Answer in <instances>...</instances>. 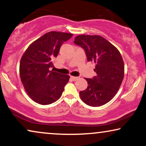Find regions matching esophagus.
<instances>
[{
    "instance_id": "34e87169",
    "label": "esophagus",
    "mask_w": 146,
    "mask_h": 146,
    "mask_svg": "<svg viewBox=\"0 0 146 146\" xmlns=\"http://www.w3.org/2000/svg\"><path fill=\"white\" fill-rule=\"evenodd\" d=\"M71 79L73 80V81H76L77 80L79 79V78L78 77H76V76H71Z\"/></svg>"
}]
</instances>
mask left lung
<instances>
[{
  "label": "left lung",
  "instance_id": "8db88e82",
  "mask_svg": "<svg viewBox=\"0 0 146 146\" xmlns=\"http://www.w3.org/2000/svg\"><path fill=\"white\" fill-rule=\"evenodd\" d=\"M74 43L84 48L88 62L96 63L97 76L85 78L88 86L80 92L81 99L89 106L105 105L115 97L123 80L124 64L121 54L99 35H78Z\"/></svg>",
  "mask_w": 146,
  "mask_h": 146
}]
</instances>
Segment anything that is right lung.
I'll return each instance as SVG.
<instances>
[{"mask_svg": "<svg viewBox=\"0 0 146 146\" xmlns=\"http://www.w3.org/2000/svg\"><path fill=\"white\" fill-rule=\"evenodd\" d=\"M73 34L50 31L35 40L22 56L20 76L25 90L32 100L41 105H48L60 98L68 75L49 70L52 60L58 55L61 45Z\"/></svg>", "mask_w": 146, "mask_h": 146, "instance_id": "right-lung-1", "label": "right lung"}]
</instances>
